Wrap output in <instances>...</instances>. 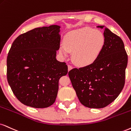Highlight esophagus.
Here are the masks:
<instances>
[{
  "instance_id": "1",
  "label": "esophagus",
  "mask_w": 131,
  "mask_h": 131,
  "mask_svg": "<svg viewBox=\"0 0 131 131\" xmlns=\"http://www.w3.org/2000/svg\"><path fill=\"white\" fill-rule=\"evenodd\" d=\"M68 71H69L72 69V67L71 65V64H68Z\"/></svg>"
}]
</instances>
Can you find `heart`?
Returning <instances> with one entry per match:
<instances>
[{
	"instance_id": "b5f03b06",
	"label": "heart",
	"mask_w": 131,
	"mask_h": 131,
	"mask_svg": "<svg viewBox=\"0 0 131 131\" xmlns=\"http://www.w3.org/2000/svg\"><path fill=\"white\" fill-rule=\"evenodd\" d=\"M105 43L102 31L89 27H83L67 33L64 45L60 46V53L67 57L72 52V60L79 66L92 64L100 55Z\"/></svg>"
}]
</instances>
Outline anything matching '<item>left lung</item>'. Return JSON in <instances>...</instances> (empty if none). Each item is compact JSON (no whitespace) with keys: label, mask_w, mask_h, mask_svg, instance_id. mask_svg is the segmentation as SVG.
<instances>
[{"label":"left lung","mask_w":131,"mask_h":131,"mask_svg":"<svg viewBox=\"0 0 131 131\" xmlns=\"http://www.w3.org/2000/svg\"><path fill=\"white\" fill-rule=\"evenodd\" d=\"M105 43L95 62L74 68L68 75L81 103L89 108H103L115 100L125 83L127 55L122 39L104 26Z\"/></svg>","instance_id":"left-lung-1"}]
</instances>
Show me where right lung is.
<instances>
[{"label": "right lung", "mask_w": 131, "mask_h": 131, "mask_svg": "<svg viewBox=\"0 0 131 131\" xmlns=\"http://www.w3.org/2000/svg\"><path fill=\"white\" fill-rule=\"evenodd\" d=\"M60 26L37 28L13 42L7 57V80L25 105L45 108L55 102L59 80L68 73L66 63L56 59Z\"/></svg>", "instance_id": "1"}]
</instances>
